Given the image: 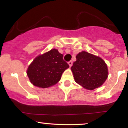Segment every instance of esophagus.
<instances>
[{
	"label": "esophagus",
	"instance_id": "34e87169",
	"mask_svg": "<svg viewBox=\"0 0 128 128\" xmlns=\"http://www.w3.org/2000/svg\"><path fill=\"white\" fill-rule=\"evenodd\" d=\"M68 64H69V65H70V67H71V66L72 65V61H70V62H68Z\"/></svg>",
	"mask_w": 128,
	"mask_h": 128
}]
</instances>
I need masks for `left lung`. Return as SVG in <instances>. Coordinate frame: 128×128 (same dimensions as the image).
Wrapping results in <instances>:
<instances>
[{
    "instance_id": "1",
    "label": "left lung",
    "mask_w": 128,
    "mask_h": 128,
    "mask_svg": "<svg viewBox=\"0 0 128 128\" xmlns=\"http://www.w3.org/2000/svg\"><path fill=\"white\" fill-rule=\"evenodd\" d=\"M76 58L70 68L76 82L88 90L103 84L108 72L106 62L101 58L82 52L76 55Z\"/></svg>"
}]
</instances>
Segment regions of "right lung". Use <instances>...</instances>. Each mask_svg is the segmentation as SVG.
<instances>
[{"instance_id":"right-lung-1","label":"right lung","mask_w":128,"mask_h":128,"mask_svg":"<svg viewBox=\"0 0 128 128\" xmlns=\"http://www.w3.org/2000/svg\"><path fill=\"white\" fill-rule=\"evenodd\" d=\"M63 57L56 49L36 57L27 70L31 83L41 88L56 84L60 80L63 72L70 67Z\"/></svg>"}]
</instances>
